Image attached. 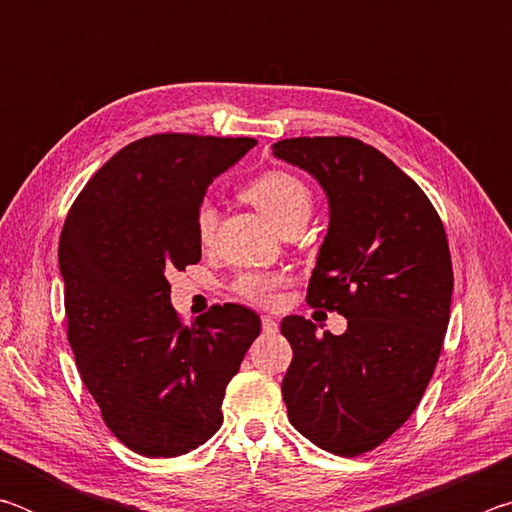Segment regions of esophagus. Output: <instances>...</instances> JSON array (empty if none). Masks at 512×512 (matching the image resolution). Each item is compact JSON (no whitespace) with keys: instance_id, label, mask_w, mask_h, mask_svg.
Listing matches in <instances>:
<instances>
[{"instance_id":"34e87169","label":"esophagus","mask_w":512,"mask_h":512,"mask_svg":"<svg viewBox=\"0 0 512 512\" xmlns=\"http://www.w3.org/2000/svg\"><path fill=\"white\" fill-rule=\"evenodd\" d=\"M262 329L264 334H275L277 332V320L271 316H262Z\"/></svg>"}]
</instances>
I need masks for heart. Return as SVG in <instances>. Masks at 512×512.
<instances>
[{"label":"heart","instance_id":"1","mask_svg":"<svg viewBox=\"0 0 512 512\" xmlns=\"http://www.w3.org/2000/svg\"><path fill=\"white\" fill-rule=\"evenodd\" d=\"M241 196L246 198L250 205H255L275 228H284L293 221H307L311 214V198L309 187L302 183L298 176L289 171L271 169L255 176L253 180L241 187ZM216 223V212L210 203H201L196 212V235L201 244H207L212 237ZM284 277L277 273H241L232 289L239 298L253 305H271L275 300L277 289L282 287Z\"/></svg>","mask_w":512,"mask_h":512}]
</instances>
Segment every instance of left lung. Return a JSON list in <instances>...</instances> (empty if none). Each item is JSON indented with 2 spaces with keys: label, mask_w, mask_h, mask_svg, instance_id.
Segmentation results:
<instances>
[{
  "label": "left lung",
  "mask_w": 512,
  "mask_h": 512,
  "mask_svg": "<svg viewBox=\"0 0 512 512\" xmlns=\"http://www.w3.org/2000/svg\"><path fill=\"white\" fill-rule=\"evenodd\" d=\"M273 155L325 189L329 225L307 302L348 318L341 336L282 320L293 350L284 404L311 443L361 456L411 418L443 350L454 291L443 221L397 164L354 137H293Z\"/></svg>",
  "instance_id": "obj_1"
}]
</instances>
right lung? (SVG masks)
Masks as SVG:
<instances>
[{
	"mask_svg": "<svg viewBox=\"0 0 512 512\" xmlns=\"http://www.w3.org/2000/svg\"><path fill=\"white\" fill-rule=\"evenodd\" d=\"M255 144L142 137L67 212L58 244L67 339L106 427L142 456L187 454L219 431L225 386L262 329L253 309L232 302L183 325L167 280L201 259L196 212L207 185Z\"/></svg>",
	"mask_w": 512,
	"mask_h": 512,
	"instance_id": "obj_1",
	"label": "right lung"
}]
</instances>
